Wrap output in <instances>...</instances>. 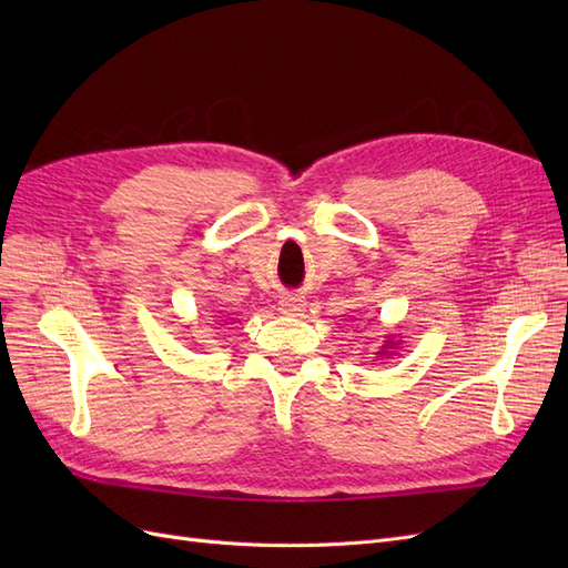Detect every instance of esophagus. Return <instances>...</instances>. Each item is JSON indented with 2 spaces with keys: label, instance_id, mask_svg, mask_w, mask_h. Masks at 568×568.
<instances>
[{
  "label": "esophagus",
  "instance_id": "34e87169",
  "mask_svg": "<svg viewBox=\"0 0 568 568\" xmlns=\"http://www.w3.org/2000/svg\"><path fill=\"white\" fill-rule=\"evenodd\" d=\"M305 298L303 296H284L282 301H280V311L284 313V315H303V311H305Z\"/></svg>",
  "mask_w": 568,
  "mask_h": 568
}]
</instances>
